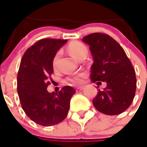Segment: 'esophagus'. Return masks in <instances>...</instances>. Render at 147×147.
Returning a JSON list of instances; mask_svg holds the SVG:
<instances>
[{
    "label": "esophagus",
    "mask_w": 147,
    "mask_h": 147,
    "mask_svg": "<svg viewBox=\"0 0 147 147\" xmlns=\"http://www.w3.org/2000/svg\"><path fill=\"white\" fill-rule=\"evenodd\" d=\"M83 88L84 87H82V86H80V87H77L76 88V92L78 93V92H80V91H82V90H83Z\"/></svg>",
    "instance_id": "1"
}]
</instances>
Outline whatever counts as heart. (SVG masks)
I'll use <instances>...</instances> for the list:
<instances>
[{
	"label": "heart",
	"mask_w": 147,
	"mask_h": 147,
	"mask_svg": "<svg viewBox=\"0 0 147 147\" xmlns=\"http://www.w3.org/2000/svg\"><path fill=\"white\" fill-rule=\"evenodd\" d=\"M68 51L76 59H79L82 56L87 55L88 54L87 47L85 46L83 43H81V42H79V41H73V42L69 43V45L68 47ZM59 56V52L55 54L54 59H53V65L54 66L57 65V60H58ZM84 76L85 74H78L76 76L70 77L68 79V81H70L71 82H72L74 84H80V83H82V79L84 78Z\"/></svg>",
	"instance_id": "1"
}]
</instances>
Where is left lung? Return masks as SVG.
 Here are the masks:
<instances>
[{
  "mask_svg": "<svg viewBox=\"0 0 147 147\" xmlns=\"http://www.w3.org/2000/svg\"><path fill=\"white\" fill-rule=\"evenodd\" d=\"M82 40L90 46L93 59L91 81L97 85L107 83L93 99L94 107L105 115L124 112L132 103L136 89V72L130 60L119 43L108 35L95 32Z\"/></svg>",
  "mask_w": 147,
  "mask_h": 147,
  "instance_id": "8db88e82",
  "label": "left lung"
}]
</instances>
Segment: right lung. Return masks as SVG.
I'll list each match as a JSON object with an SVG mask.
<instances>
[{"label": "right lung", "mask_w": 147, "mask_h": 147, "mask_svg": "<svg viewBox=\"0 0 147 147\" xmlns=\"http://www.w3.org/2000/svg\"><path fill=\"white\" fill-rule=\"evenodd\" d=\"M66 43L67 40H40L27 49L22 58L17 76L20 103L27 116L40 125L61 122L76 93L71 86H65L58 93H49L47 90L54 72L53 59Z\"/></svg>", "instance_id": "obj_1"}]
</instances>
